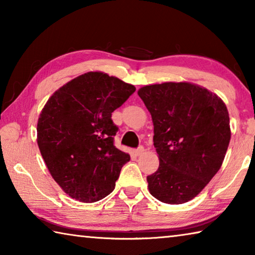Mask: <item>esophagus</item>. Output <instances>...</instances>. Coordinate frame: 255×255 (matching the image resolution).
<instances>
[{
	"label": "esophagus",
	"instance_id": "esophagus-1",
	"mask_svg": "<svg viewBox=\"0 0 255 255\" xmlns=\"http://www.w3.org/2000/svg\"><path fill=\"white\" fill-rule=\"evenodd\" d=\"M143 152H144V147H143V146H139V147L133 150V153H135L136 156H138V155H140V154H143Z\"/></svg>",
	"mask_w": 255,
	"mask_h": 255
}]
</instances>
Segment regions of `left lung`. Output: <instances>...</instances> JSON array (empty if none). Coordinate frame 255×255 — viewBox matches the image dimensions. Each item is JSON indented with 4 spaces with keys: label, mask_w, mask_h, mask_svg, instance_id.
Returning a JSON list of instances; mask_svg holds the SVG:
<instances>
[{
    "label": "left lung",
    "mask_w": 255,
    "mask_h": 255,
    "mask_svg": "<svg viewBox=\"0 0 255 255\" xmlns=\"http://www.w3.org/2000/svg\"><path fill=\"white\" fill-rule=\"evenodd\" d=\"M138 96L152 115L159 158L147 176L150 195L170 205L199 195L221 169L231 140L225 103L208 90L187 82L146 85Z\"/></svg>",
    "instance_id": "left-lung-1"
}]
</instances>
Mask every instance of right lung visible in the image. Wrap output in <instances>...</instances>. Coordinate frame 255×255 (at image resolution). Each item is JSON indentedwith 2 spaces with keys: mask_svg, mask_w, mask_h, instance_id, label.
Wrapping results in <instances>:
<instances>
[{
  "mask_svg": "<svg viewBox=\"0 0 255 255\" xmlns=\"http://www.w3.org/2000/svg\"><path fill=\"white\" fill-rule=\"evenodd\" d=\"M136 88L115 76L89 72L57 90L37 125L41 156L54 180L73 199L96 202L114 191L130 156L116 147L111 115Z\"/></svg>",
  "mask_w": 255,
  "mask_h": 255,
  "instance_id": "add662e5",
  "label": "right lung"
}]
</instances>
